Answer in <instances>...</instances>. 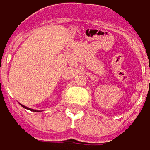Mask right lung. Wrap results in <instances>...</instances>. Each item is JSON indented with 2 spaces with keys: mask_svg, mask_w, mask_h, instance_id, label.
<instances>
[{
  "mask_svg": "<svg viewBox=\"0 0 150 150\" xmlns=\"http://www.w3.org/2000/svg\"><path fill=\"white\" fill-rule=\"evenodd\" d=\"M23 108H24L25 109H28V110H30V111H33V112H40V111H38V110H34V109H31V108H27V107H25V106H23V105H22V104H20Z\"/></svg>",
  "mask_w": 150,
  "mask_h": 150,
  "instance_id": "add662e5",
  "label": "right lung"
}]
</instances>
